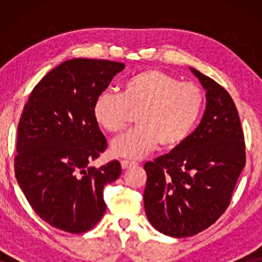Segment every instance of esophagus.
Masks as SVG:
<instances>
[{"mask_svg": "<svg viewBox=\"0 0 262 262\" xmlns=\"http://www.w3.org/2000/svg\"><path fill=\"white\" fill-rule=\"evenodd\" d=\"M120 163H121V168H123V169H126V168H130V167H135V166H137V162H136V161L121 160V161H120Z\"/></svg>", "mask_w": 262, "mask_h": 262, "instance_id": "obj_1", "label": "esophagus"}]
</instances>
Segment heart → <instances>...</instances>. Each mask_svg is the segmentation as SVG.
<instances>
[{"mask_svg": "<svg viewBox=\"0 0 262 262\" xmlns=\"http://www.w3.org/2000/svg\"><path fill=\"white\" fill-rule=\"evenodd\" d=\"M204 103V93L196 84L148 69L128 77L121 94L102 92L95 99L93 114L110 134H119L137 114L138 126L114 139L111 151L118 157L141 159L157 143L175 148L185 142L198 124Z\"/></svg>", "mask_w": 262, "mask_h": 262, "instance_id": "obj_1", "label": "heart"}]
</instances>
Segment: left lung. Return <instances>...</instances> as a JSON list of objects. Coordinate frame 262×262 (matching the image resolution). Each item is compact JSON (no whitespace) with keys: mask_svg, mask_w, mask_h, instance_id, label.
Masks as SVG:
<instances>
[{"mask_svg":"<svg viewBox=\"0 0 262 262\" xmlns=\"http://www.w3.org/2000/svg\"><path fill=\"white\" fill-rule=\"evenodd\" d=\"M191 71L206 89L203 119L180 145L144 164L146 217L156 230L179 238L216 223L246 166L245 135L230 94L212 78Z\"/></svg>","mask_w":262,"mask_h":262,"instance_id":"8db88e82","label":"left lung"}]
</instances>
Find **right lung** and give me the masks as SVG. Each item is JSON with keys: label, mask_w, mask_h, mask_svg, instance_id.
I'll use <instances>...</instances> for the list:
<instances>
[{"label": "right lung", "mask_w": 262, "mask_h": 262, "mask_svg": "<svg viewBox=\"0 0 262 262\" xmlns=\"http://www.w3.org/2000/svg\"><path fill=\"white\" fill-rule=\"evenodd\" d=\"M125 68L106 59L66 60L41 78L17 125L14 170L35 213L60 230L82 234L106 211L103 187L121 174L119 161L89 167L107 148L93 106Z\"/></svg>", "instance_id": "right-lung-1"}]
</instances>
